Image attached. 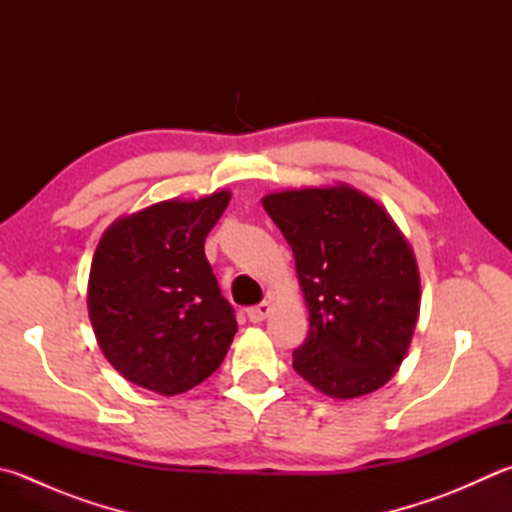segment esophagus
Wrapping results in <instances>:
<instances>
[{"label": "esophagus", "mask_w": 512, "mask_h": 512, "mask_svg": "<svg viewBox=\"0 0 512 512\" xmlns=\"http://www.w3.org/2000/svg\"><path fill=\"white\" fill-rule=\"evenodd\" d=\"M269 312H272V305H269L267 301H263V303H258V305H254V307H249L247 310V318L252 323H260V321H265V318L269 316Z\"/></svg>", "instance_id": "1"}]
</instances>
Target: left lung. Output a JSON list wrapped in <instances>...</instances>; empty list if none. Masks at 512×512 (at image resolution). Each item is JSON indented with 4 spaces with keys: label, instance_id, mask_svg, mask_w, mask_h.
<instances>
[{
    "label": "left lung",
    "instance_id": "1",
    "mask_svg": "<svg viewBox=\"0 0 512 512\" xmlns=\"http://www.w3.org/2000/svg\"><path fill=\"white\" fill-rule=\"evenodd\" d=\"M263 207L296 260L310 332L294 370L332 399L388 383L421 305L417 258L379 202L350 185L267 194Z\"/></svg>",
    "mask_w": 512,
    "mask_h": 512
}]
</instances>
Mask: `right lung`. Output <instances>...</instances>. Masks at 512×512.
<instances>
[{"mask_svg":"<svg viewBox=\"0 0 512 512\" xmlns=\"http://www.w3.org/2000/svg\"><path fill=\"white\" fill-rule=\"evenodd\" d=\"M229 191L162 200L104 231L89 274V318L102 354L151 392H187L218 370L238 330L205 256Z\"/></svg>","mask_w":512,"mask_h":512,"instance_id":"obj_1","label":"right lung"}]
</instances>
